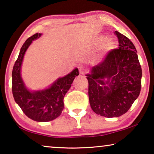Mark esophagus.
I'll use <instances>...</instances> for the list:
<instances>
[{"label": "esophagus", "instance_id": "34e87169", "mask_svg": "<svg viewBox=\"0 0 154 154\" xmlns=\"http://www.w3.org/2000/svg\"><path fill=\"white\" fill-rule=\"evenodd\" d=\"M79 71H80V72H81V74H85V73L87 70L85 66L81 65V66H79Z\"/></svg>", "mask_w": 154, "mask_h": 154}]
</instances>
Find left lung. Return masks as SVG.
Masks as SVG:
<instances>
[{"instance_id":"left-lung-1","label":"left lung","mask_w":154,"mask_h":154,"mask_svg":"<svg viewBox=\"0 0 154 154\" xmlns=\"http://www.w3.org/2000/svg\"><path fill=\"white\" fill-rule=\"evenodd\" d=\"M114 33L119 47L109 51L86 75L91 108L97 115L108 118L125 114L141 90L142 68L136 48L125 35Z\"/></svg>"}]
</instances>
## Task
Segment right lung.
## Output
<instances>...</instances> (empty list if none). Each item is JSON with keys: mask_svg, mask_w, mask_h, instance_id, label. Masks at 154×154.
I'll list each match as a JSON object with an SVG mask.
<instances>
[{"mask_svg": "<svg viewBox=\"0 0 154 154\" xmlns=\"http://www.w3.org/2000/svg\"><path fill=\"white\" fill-rule=\"evenodd\" d=\"M42 34L36 33L27 39L20 51L12 70V94L16 103L28 117L36 122H49L59 117L64 108V97L79 75L78 69L66 76L57 79L45 90L31 92L24 85L21 77V66L23 55L33 40Z\"/></svg>", "mask_w": 154, "mask_h": 154, "instance_id": "add662e5", "label": "right lung"}]
</instances>
